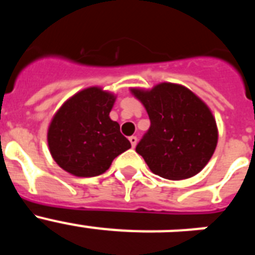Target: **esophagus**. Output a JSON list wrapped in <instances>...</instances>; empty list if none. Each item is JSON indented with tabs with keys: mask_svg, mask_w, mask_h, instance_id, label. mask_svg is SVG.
<instances>
[{
	"mask_svg": "<svg viewBox=\"0 0 255 255\" xmlns=\"http://www.w3.org/2000/svg\"><path fill=\"white\" fill-rule=\"evenodd\" d=\"M129 140H130V143H131L132 148H134L135 145H136V143H138V138H136V136H134V135H132V136H130Z\"/></svg>",
	"mask_w": 255,
	"mask_h": 255,
	"instance_id": "esophagus-1",
	"label": "esophagus"
}]
</instances>
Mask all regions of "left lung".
Returning a JSON list of instances; mask_svg holds the SVG:
<instances>
[{
  "label": "left lung",
  "mask_w": 255,
  "mask_h": 255,
  "mask_svg": "<svg viewBox=\"0 0 255 255\" xmlns=\"http://www.w3.org/2000/svg\"><path fill=\"white\" fill-rule=\"evenodd\" d=\"M145 107L150 128L136 153L153 173L168 180L193 177L215 153L218 130L208 106L184 85L161 83L149 91L131 88Z\"/></svg>",
  "instance_id": "obj_1"
}]
</instances>
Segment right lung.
I'll list each match as a JSON object with an SVG mask.
<instances>
[{
	"label": "right lung",
	"instance_id": "right-lung-1",
	"mask_svg": "<svg viewBox=\"0 0 255 255\" xmlns=\"http://www.w3.org/2000/svg\"><path fill=\"white\" fill-rule=\"evenodd\" d=\"M116 96L100 87L78 92L58 108L48 126L52 158L78 177L98 176L117 155L131 147L110 119Z\"/></svg>",
	"mask_w": 255,
	"mask_h": 255
}]
</instances>
